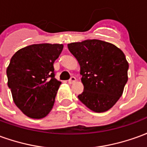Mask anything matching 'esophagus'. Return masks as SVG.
Listing matches in <instances>:
<instances>
[{"mask_svg":"<svg viewBox=\"0 0 147 147\" xmlns=\"http://www.w3.org/2000/svg\"><path fill=\"white\" fill-rule=\"evenodd\" d=\"M76 81V77L71 76L70 78V80H68V83H69V84H72V83H75Z\"/></svg>","mask_w":147,"mask_h":147,"instance_id":"obj_1","label":"esophagus"}]
</instances>
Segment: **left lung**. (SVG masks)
Returning a JSON list of instances; mask_svg holds the SVG:
<instances>
[{"label":"left lung","instance_id":"1","mask_svg":"<svg viewBox=\"0 0 147 147\" xmlns=\"http://www.w3.org/2000/svg\"><path fill=\"white\" fill-rule=\"evenodd\" d=\"M80 65L83 92L80 101L96 113L109 110L119 100L127 82L128 63L116 45L97 39L67 44Z\"/></svg>","mask_w":147,"mask_h":147}]
</instances>
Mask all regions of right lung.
I'll list each match as a JSON object with an SVG mask.
<instances>
[{"mask_svg": "<svg viewBox=\"0 0 147 147\" xmlns=\"http://www.w3.org/2000/svg\"><path fill=\"white\" fill-rule=\"evenodd\" d=\"M62 44H35L15 53L7 68L8 86L13 101L27 117H45L51 111L60 81L55 79L54 61Z\"/></svg>", "mask_w": 147, "mask_h": 147, "instance_id": "1", "label": "right lung"}]
</instances>
